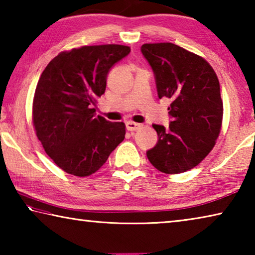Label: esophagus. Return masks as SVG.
Segmentation results:
<instances>
[{
	"label": "esophagus",
	"instance_id": "1",
	"mask_svg": "<svg viewBox=\"0 0 255 255\" xmlns=\"http://www.w3.org/2000/svg\"><path fill=\"white\" fill-rule=\"evenodd\" d=\"M141 127L140 124H137V123H133V122H127L126 123V129L129 131H135L138 130Z\"/></svg>",
	"mask_w": 255,
	"mask_h": 255
}]
</instances>
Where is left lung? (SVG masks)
<instances>
[{"mask_svg":"<svg viewBox=\"0 0 255 255\" xmlns=\"http://www.w3.org/2000/svg\"><path fill=\"white\" fill-rule=\"evenodd\" d=\"M140 51L154 73L158 98L172 101L169 128L153 125L158 139L146 155L163 173H182L209 154L221 132L219 81L204 58L178 45L145 44Z\"/></svg>","mask_w":255,"mask_h":255,"instance_id":"obj_1","label":"left lung"}]
</instances>
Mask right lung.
Masks as SVG:
<instances>
[{"label":"right lung","mask_w":255,"mask_h":255,"mask_svg":"<svg viewBox=\"0 0 255 255\" xmlns=\"http://www.w3.org/2000/svg\"><path fill=\"white\" fill-rule=\"evenodd\" d=\"M130 53L128 46H84L50 60L38 81L32 117L38 139L56 165L88 176L106 163L126 133L124 123L96 117L111 67Z\"/></svg>","instance_id":"add662e5"}]
</instances>
